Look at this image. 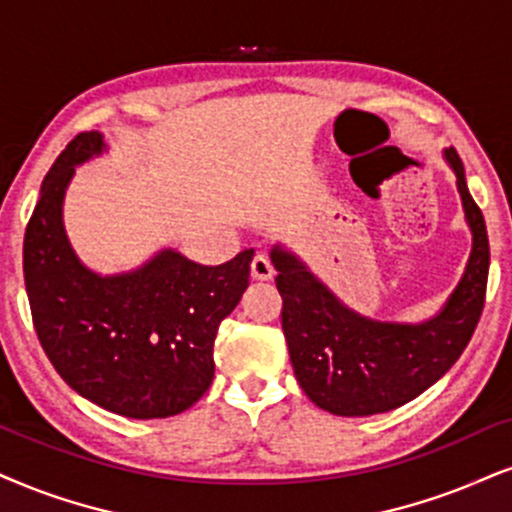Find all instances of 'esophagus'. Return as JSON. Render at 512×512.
Returning <instances> with one entry per match:
<instances>
[{
    "label": "esophagus",
    "mask_w": 512,
    "mask_h": 512,
    "mask_svg": "<svg viewBox=\"0 0 512 512\" xmlns=\"http://www.w3.org/2000/svg\"><path fill=\"white\" fill-rule=\"evenodd\" d=\"M273 275L275 268L273 263H270V258L256 254L254 261H251V277H254V280H273Z\"/></svg>",
    "instance_id": "34e87169"
}]
</instances>
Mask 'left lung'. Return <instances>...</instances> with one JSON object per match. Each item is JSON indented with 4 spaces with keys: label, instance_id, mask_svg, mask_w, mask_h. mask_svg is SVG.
Here are the masks:
<instances>
[{
    "label": "left lung",
    "instance_id": "obj_1",
    "mask_svg": "<svg viewBox=\"0 0 512 512\" xmlns=\"http://www.w3.org/2000/svg\"><path fill=\"white\" fill-rule=\"evenodd\" d=\"M444 159L456 175L472 249L458 285L430 318L399 323L353 311L292 249L280 242L270 249L296 382L327 413L365 418L413 401L449 372L475 332L489 277L487 225L458 151L446 147Z\"/></svg>",
    "mask_w": 512,
    "mask_h": 512
}]
</instances>
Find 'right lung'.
<instances>
[{
	"mask_svg": "<svg viewBox=\"0 0 512 512\" xmlns=\"http://www.w3.org/2000/svg\"><path fill=\"white\" fill-rule=\"evenodd\" d=\"M104 154L102 132H82L49 168L25 227V292L68 387L123 418H170L211 387L216 332L249 287L254 249L201 266L163 246L125 273L92 270L66 235L63 201L75 168Z\"/></svg>",
	"mask_w": 512,
	"mask_h": 512,
	"instance_id": "right-lung-1",
	"label": "right lung"
}]
</instances>
